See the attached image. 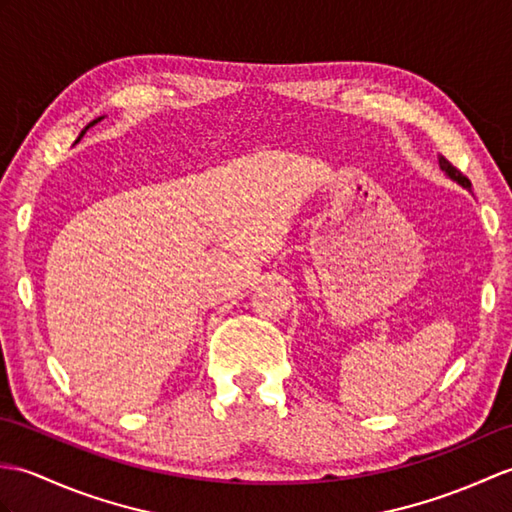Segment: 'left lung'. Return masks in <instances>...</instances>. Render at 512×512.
I'll use <instances>...</instances> for the list:
<instances>
[{"label":"left lung","instance_id":"1","mask_svg":"<svg viewBox=\"0 0 512 512\" xmlns=\"http://www.w3.org/2000/svg\"><path fill=\"white\" fill-rule=\"evenodd\" d=\"M438 168H441V170L445 172V176H449V178H451V181H456L460 187H465V189H469V192H471V183H469V178L462 176V174L454 168V165H451V163L443 157V154H438Z\"/></svg>","mask_w":512,"mask_h":512}]
</instances>
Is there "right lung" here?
Here are the masks:
<instances>
[{"mask_svg": "<svg viewBox=\"0 0 512 512\" xmlns=\"http://www.w3.org/2000/svg\"><path fill=\"white\" fill-rule=\"evenodd\" d=\"M100 120H104V117H98V120H93V122H91V124H87V126H85V130H82V133H80V137H82V135H85V133H87V130H89V128H91V126H95V124H98V122H100ZM80 137H78V139H76V144H78V141H80Z\"/></svg>", "mask_w": 512, "mask_h": 512, "instance_id": "right-lung-1", "label": "right lung"}]
</instances>
